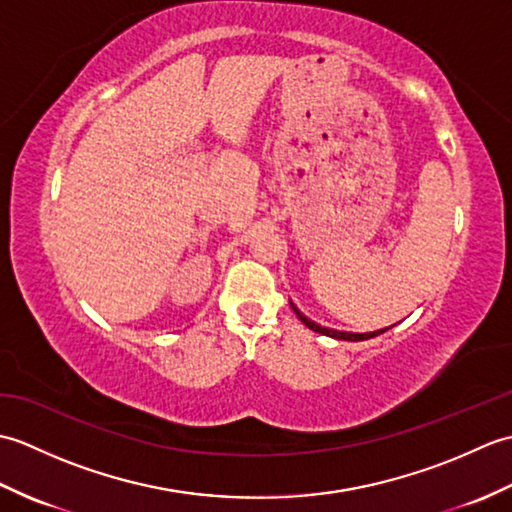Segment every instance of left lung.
Wrapping results in <instances>:
<instances>
[{
  "mask_svg": "<svg viewBox=\"0 0 512 512\" xmlns=\"http://www.w3.org/2000/svg\"><path fill=\"white\" fill-rule=\"evenodd\" d=\"M292 306V310H295V314L297 317L301 319V323L303 325H308L310 330H314V332H319V334H325V336H332V339H341V341H365V339H372V336H376V334H380V332H385V330H389V328H385V330H378V332H365V334H358V332H341V330H332V328H323V325H319V323H314V321H310L306 314H301L297 308H295V303H290Z\"/></svg>",
  "mask_w": 512,
  "mask_h": 512,
  "instance_id": "1",
  "label": "left lung"
}]
</instances>
